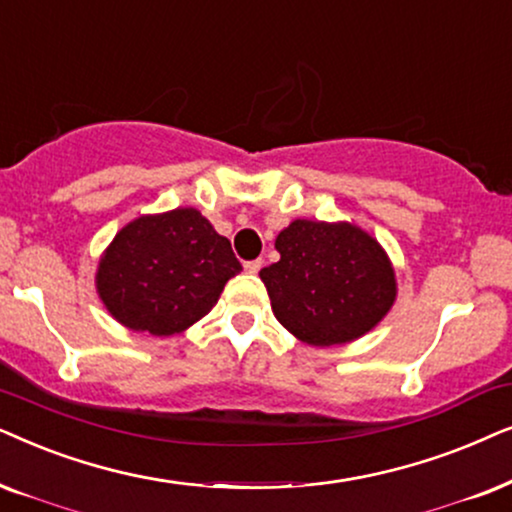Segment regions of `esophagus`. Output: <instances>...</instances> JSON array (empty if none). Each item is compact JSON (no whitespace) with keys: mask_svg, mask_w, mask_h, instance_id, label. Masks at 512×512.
Instances as JSON below:
<instances>
[{"mask_svg":"<svg viewBox=\"0 0 512 512\" xmlns=\"http://www.w3.org/2000/svg\"><path fill=\"white\" fill-rule=\"evenodd\" d=\"M262 260H252V262H245L243 267H245V271H248V274H257V271L262 269Z\"/></svg>","mask_w":512,"mask_h":512,"instance_id":"1","label":"esophagus"}]
</instances>
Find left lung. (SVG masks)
I'll list each match as a JSON object with an SVG mask.
<instances>
[{"mask_svg":"<svg viewBox=\"0 0 512 512\" xmlns=\"http://www.w3.org/2000/svg\"><path fill=\"white\" fill-rule=\"evenodd\" d=\"M281 260L260 271L285 330L311 346L356 342L395 302L393 264L372 234L351 222L295 220L276 236Z\"/></svg>","mask_w":512,"mask_h":512,"instance_id":"left-lung-1","label":"left lung"}]
</instances>
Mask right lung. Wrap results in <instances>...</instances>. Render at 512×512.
Listing matches in <instances>:
<instances>
[{
    "label": "right lung",
    "instance_id": "add662e5",
    "mask_svg": "<svg viewBox=\"0 0 512 512\" xmlns=\"http://www.w3.org/2000/svg\"><path fill=\"white\" fill-rule=\"evenodd\" d=\"M229 238L196 208L140 215L100 255L95 290L117 323L170 337L201 320L241 274Z\"/></svg>",
    "mask_w": 512,
    "mask_h": 512
}]
</instances>
